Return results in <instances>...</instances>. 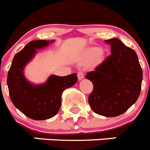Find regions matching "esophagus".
Here are the masks:
<instances>
[{
	"label": "esophagus",
	"mask_w": 150,
	"mask_h": 150,
	"mask_svg": "<svg viewBox=\"0 0 150 150\" xmlns=\"http://www.w3.org/2000/svg\"><path fill=\"white\" fill-rule=\"evenodd\" d=\"M78 80H82L83 78V73L80 71V72H78Z\"/></svg>",
	"instance_id": "34e87169"
}]
</instances>
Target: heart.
<instances>
[{"mask_svg": "<svg viewBox=\"0 0 150 150\" xmlns=\"http://www.w3.org/2000/svg\"><path fill=\"white\" fill-rule=\"evenodd\" d=\"M101 52V49L99 48H93L92 49L90 50L89 52V56L90 57H96L97 55L99 54V53ZM102 57L101 55H98V58H97V62H100L102 61Z\"/></svg>", "mask_w": 150, "mask_h": 150, "instance_id": "obj_1", "label": "heart"}]
</instances>
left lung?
<instances>
[{"label":"left lung","mask_w":150,"mask_h":150,"mask_svg":"<svg viewBox=\"0 0 150 150\" xmlns=\"http://www.w3.org/2000/svg\"><path fill=\"white\" fill-rule=\"evenodd\" d=\"M105 42L110 45L111 54L85 78L93 84L88 98L92 110L99 115L113 117L125 113L137 100L143 71L132 48L118 39Z\"/></svg>","instance_id":"left-lung-1"}]
</instances>
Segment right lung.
<instances>
[{
	"label": "right lung",
	"mask_w": 150,
	"mask_h": 150,
	"mask_svg": "<svg viewBox=\"0 0 150 150\" xmlns=\"http://www.w3.org/2000/svg\"><path fill=\"white\" fill-rule=\"evenodd\" d=\"M53 41L40 40L30 42L15 55L7 75V86L10 99L21 113L35 120H44L57 114L61 105L63 90L78 81L76 73L67 76L51 75L43 84L28 81L24 69L36 54V49L47 46Z\"/></svg>",
	"instance_id": "obj_1"
}]
</instances>
